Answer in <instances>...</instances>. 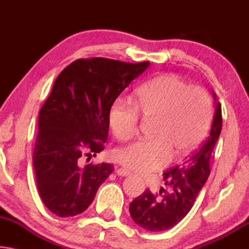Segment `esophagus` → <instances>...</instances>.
Here are the masks:
<instances>
[{"label":"esophagus","mask_w":249,"mask_h":249,"mask_svg":"<svg viewBox=\"0 0 249 249\" xmlns=\"http://www.w3.org/2000/svg\"><path fill=\"white\" fill-rule=\"evenodd\" d=\"M116 174L119 176H122V177H127L130 175V172L128 170L124 169V168H120V169L116 170Z\"/></svg>","instance_id":"obj_1"}]
</instances>
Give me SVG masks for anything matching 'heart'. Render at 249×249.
I'll use <instances>...</instances> for the list:
<instances>
[{
  "instance_id": "heart-1",
  "label": "heart",
  "mask_w": 249,
  "mask_h": 249,
  "mask_svg": "<svg viewBox=\"0 0 249 249\" xmlns=\"http://www.w3.org/2000/svg\"><path fill=\"white\" fill-rule=\"evenodd\" d=\"M212 104L200 87H189L176 74L158 75L137 91L134 105L119 99L108 112V124L121 142L133 138L142 120H153L150 140H142L115 151L129 170L150 172L191 153L209 127Z\"/></svg>"
}]
</instances>
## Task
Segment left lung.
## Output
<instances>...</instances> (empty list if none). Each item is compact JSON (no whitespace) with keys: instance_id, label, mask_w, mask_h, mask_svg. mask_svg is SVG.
I'll list each match as a JSON object with an SVG mask.
<instances>
[{"instance_id":"left-lung-1","label":"left lung","mask_w":249,"mask_h":249,"mask_svg":"<svg viewBox=\"0 0 249 249\" xmlns=\"http://www.w3.org/2000/svg\"><path fill=\"white\" fill-rule=\"evenodd\" d=\"M214 100L216 96L213 92ZM222 129V107L215 102V112L206 140L187 159L163 174L169 191L161 189L159 196L147 189L129 204L130 216L142 229L150 231L169 230L178 224L192 209L202 187L210 176V160Z\"/></svg>"}]
</instances>
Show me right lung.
<instances>
[{
  "label": "right lung",
  "instance_id": "obj_1",
  "mask_svg": "<svg viewBox=\"0 0 249 249\" xmlns=\"http://www.w3.org/2000/svg\"><path fill=\"white\" fill-rule=\"evenodd\" d=\"M149 65L94 57L78 59L58 75L39 111L33 154L37 189L50 212H84L114 170L109 163L82 166L81 158L104 149L109 108Z\"/></svg>",
  "mask_w": 249,
  "mask_h": 249
}]
</instances>
